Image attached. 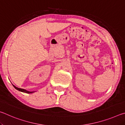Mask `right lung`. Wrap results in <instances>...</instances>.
Masks as SVG:
<instances>
[{
    "label": "right lung",
    "mask_w": 125,
    "mask_h": 125,
    "mask_svg": "<svg viewBox=\"0 0 125 125\" xmlns=\"http://www.w3.org/2000/svg\"><path fill=\"white\" fill-rule=\"evenodd\" d=\"M12 85H13L14 87L16 89V90H18L19 91H20V92H21L23 93H27V94H31V93H35L36 91H34V92H30V91H28V90H26L25 89H21V88H19L18 87H16V86H15L14 85L12 84Z\"/></svg>",
    "instance_id": "obj_1"
}]
</instances>
